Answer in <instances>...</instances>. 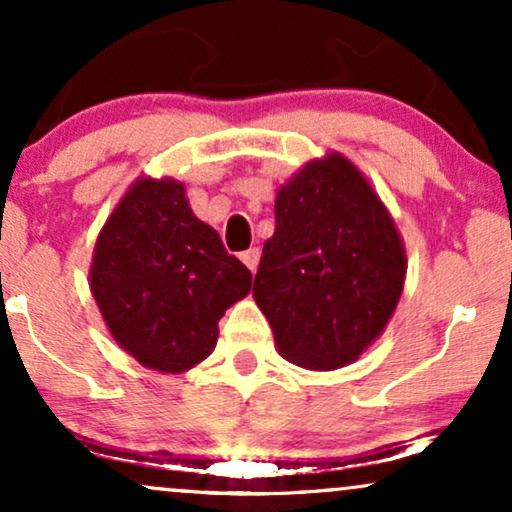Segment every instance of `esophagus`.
I'll list each match as a JSON object with an SVG mask.
<instances>
[{
    "mask_svg": "<svg viewBox=\"0 0 512 512\" xmlns=\"http://www.w3.org/2000/svg\"><path fill=\"white\" fill-rule=\"evenodd\" d=\"M260 255H262L260 248H250V250H245L243 255H240V260H243V264L250 269V272H255L257 264H260Z\"/></svg>",
    "mask_w": 512,
    "mask_h": 512,
    "instance_id": "34e87169",
    "label": "esophagus"
}]
</instances>
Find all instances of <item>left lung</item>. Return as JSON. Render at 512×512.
Wrapping results in <instances>:
<instances>
[{
    "label": "left lung",
    "instance_id": "left-lung-1",
    "mask_svg": "<svg viewBox=\"0 0 512 512\" xmlns=\"http://www.w3.org/2000/svg\"><path fill=\"white\" fill-rule=\"evenodd\" d=\"M252 296L296 366L354 363L395 313L407 252L390 211L349 158L310 161L276 192Z\"/></svg>",
    "mask_w": 512,
    "mask_h": 512
}]
</instances>
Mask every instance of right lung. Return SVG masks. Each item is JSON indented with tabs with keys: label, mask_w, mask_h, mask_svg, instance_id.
I'll return each mask as SVG.
<instances>
[{
	"label": "right lung",
	"mask_w": 512,
	"mask_h": 512,
	"mask_svg": "<svg viewBox=\"0 0 512 512\" xmlns=\"http://www.w3.org/2000/svg\"><path fill=\"white\" fill-rule=\"evenodd\" d=\"M91 293L115 342L146 368L182 373L204 361L219 320L252 274L192 214L178 180L139 178L96 240Z\"/></svg>",
	"instance_id": "1"
}]
</instances>
